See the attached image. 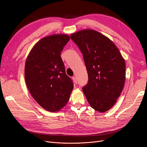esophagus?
<instances>
[{"mask_svg":"<svg viewBox=\"0 0 147 147\" xmlns=\"http://www.w3.org/2000/svg\"><path fill=\"white\" fill-rule=\"evenodd\" d=\"M72 79H73V82H74V83L75 84H77V83H78V81H77V79H76V77H73V78H72Z\"/></svg>","mask_w":147,"mask_h":147,"instance_id":"obj_1","label":"esophagus"}]
</instances>
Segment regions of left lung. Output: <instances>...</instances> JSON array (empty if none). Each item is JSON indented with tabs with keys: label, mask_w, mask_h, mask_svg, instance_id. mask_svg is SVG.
Instances as JSON below:
<instances>
[{
	"label": "left lung",
	"mask_w": 147,
	"mask_h": 147,
	"mask_svg": "<svg viewBox=\"0 0 147 147\" xmlns=\"http://www.w3.org/2000/svg\"><path fill=\"white\" fill-rule=\"evenodd\" d=\"M85 63L88 82L82 89L92 109L109 110L120 95L125 81V61L110 38L94 30L71 34Z\"/></svg>",
	"instance_id": "obj_1"
}]
</instances>
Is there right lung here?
<instances>
[{"label":"right lung","mask_w":147,"mask_h":147,"mask_svg":"<svg viewBox=\"0 0 147 147\" xmlns=\"http://www.w3.org/2000/svg\"><path fill=\"white\" fill-rule=\"evenodd\" d=\"M69 37L53 34L38 41L31 50L25 65V80L35 101L46 110L55 112L66 105L73 83L66 74L61 52Z\"/></svg>","instance_id":"obj_1"}]
</instances>
